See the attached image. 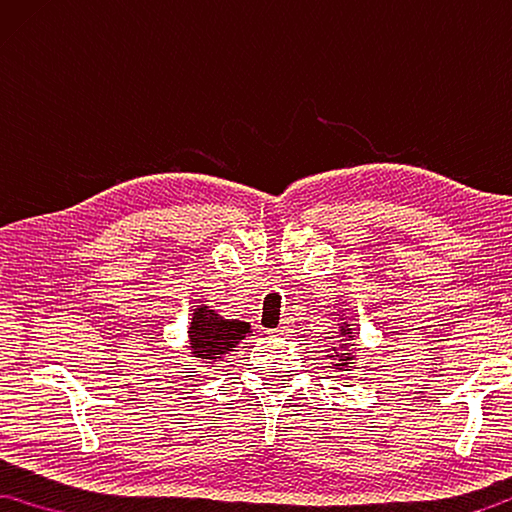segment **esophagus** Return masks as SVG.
<instances>
[{
	"label": "esophagus",
	"instance_id": "esophagus-1",
	"mask_svg": "<svg viewBox=\"0 0 512 512\" xmlns=\"http://www.w3.org/2000/svg\"><path fill=\"white\" fill-rule=\"evenodd\" d=\"M290 330H292V324H290L288 319H283L281 326H276L274 330H270V335H272V337H285V335L290 333Z\"/></svg>",
	"mask_w": 512,
	"mask_h": 512
}]
</instances>
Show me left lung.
<instances>
[{
	"mask_svg": "<svg viewBox=\"0 0 512 512\" xmlns=\"http://www.w3.org/2000/svg\"><path fill=\"white\" fill-rule=\"evenodd\" d=\"M342 319V317H339ZM339 326V344H335V346H330V348H326L328 351V360H333L330 364V369H335V371H351V366L355 364V355L348 351V346H355L353 344V337H355V333H353V324L351 321H342V324H337Z\"/></svg>",
	"mask_w": 512,
	"mask_h": 512,
	"instance_id": "8db88e82",
	"label": "left lung"
}]
</instances>
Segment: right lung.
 <instances>
[{
    "label": "right lung",
    "instance_id": "add662e5",
    "mask_svg": "<svg viewBox=\"0 0 512 512\" xmlns=\"http://www.w3.org/2000/svg\"><path fill=\"white\" fill-rule=\"evenodd\" d=\"M251 333V326L240 319H224L211 306L193 308L191 328H188V351L197 362L213 366L222 362L242 339Z\"/></svg>",
    "mask_w": 512,
    "mask_h": 512
}]
</instances>
